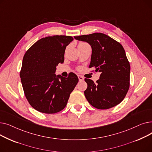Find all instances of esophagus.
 Wrapping results in <instances>:
<instances>
[{
	"label": "esophagus",
	"instance_id": "1",
	"mask_svg": "<svg viewBox=\"0 0 152 152\" xmlns=\"http://www.w3.org/2000/svg\"><path fill=\"white\" fill-rule=\"evenodd\" d=\"M77 76H78L79 81H84V78L83 77V76H81V75H78Z\"/></svg>",
	"mask_w": 152,
	"mask_h": 152
}]
</instances>
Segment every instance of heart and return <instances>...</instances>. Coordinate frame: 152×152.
Here are the masks:
<instances>
[{"instance_id": "b5f03b06", "label": "heart", "mask_w": 152, "mask_h": 152, "mask_svg": "<svg viewBox=\"0 0 152 152\" xmlns=\"http://www.w3.org/2000/svg\"><path fill=\"white\" fill-rule=\"evenodd\" d=\"M84 43H85V42H81V43H79V44H84Z\"/></svg>"}]
</instances>
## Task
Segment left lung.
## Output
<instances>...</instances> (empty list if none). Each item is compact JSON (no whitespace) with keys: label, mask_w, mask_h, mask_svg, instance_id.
I'll use <instances>...</instances> for the list:
<instances>
[{"label":"left lung","mask_w":152,"mask_h":152,"mask_svg":"<svg viewBox=\"0 0 152 152\" xmlns=\"http://www.w3.org/2000/svg\"><path fill=\"white\" fill-rule=\"evenodd\" d=\"M78 41L89 43L92 47L89 68L101 72L95 83L85 78L87 88L86 99L94 107L100 110L112 108L120 103L129 88L130 64L122 45L100 33L75 36Z\"/></svg>","instance_id":"8db88e82"}]
</instances>
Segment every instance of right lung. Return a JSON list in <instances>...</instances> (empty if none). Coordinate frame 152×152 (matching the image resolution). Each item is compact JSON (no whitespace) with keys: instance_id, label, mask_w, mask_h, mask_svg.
I'll use <instances>...</instances> for the list:
<instances>
[{"instance_id":"obj_1","label":"right lung","mask_w":152,"mask_h":152,"mask_svg":"<svg viewBox=\"0 0 152 152\" xmlns=\"http://www.w3.org/2000/svg\"><path fill=\"white\" fill-rule=\"evenodd\" d=\"M73 40L69 36L45 37L24 55L20 74L23 89L31 106L39 112L53 114L65 108L79 81L73 73L68 77L55 74L56 66L64 61L66 46Z\"/></svg>"}]
</instances>
